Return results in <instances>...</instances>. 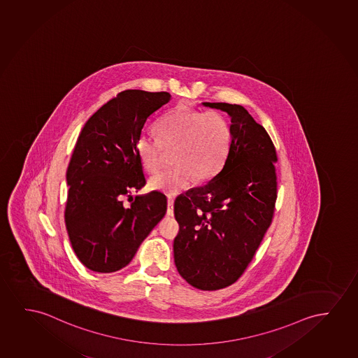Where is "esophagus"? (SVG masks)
Listing matches in <instances>:
<instances>
[{
  "instance_id": "1",
  "label": "esophagus",
  "mask_w": 358,
  "mask_h": 358,
  "mask_svg": "<svg viewBox=\"0 0 358 358\" xmlns=\"http://www.w3.org/2000/svg\"><path fill=\"white\" fill-rule=\"evenodd\" d=\"M167 214L170 216L173 215V198L171 196L167 198Z\"/></svg>"
}]
</instances>
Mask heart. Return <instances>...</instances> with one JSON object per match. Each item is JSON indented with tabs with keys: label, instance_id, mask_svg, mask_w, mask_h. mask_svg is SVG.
<instances>
[{
	"label": "heart",
	"instance_id": "1",
	"mask_svg": "<svg viewBox=\"0 0 358 358\" xmlns=\"http://www.w3.org/2000/svg\"><path fill=\"white\" fill-rule=\"evenodd\" d=\"M157 139L139 136L136 152L143 166L155 175L162 170L166 152H172L173 167L152 177L150 187L176 194L198 182L210 180L224 166L232 143L229 120L216 111H199L177 106L165 113L155 126Z\"/></svg>",
	"mask_w": 358,
	"mask_h": 358
}]
</instances>
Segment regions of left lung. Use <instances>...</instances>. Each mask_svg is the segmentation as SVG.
I'll return each mask as SVG.
<instances>
[{
    "label": "left lung",
    "mask_w": 358,
    "mask_h": 358,
    "mask_svg": "<svg viewBox=\"0 0 358 358\" xmlns=\"http://www.w3.org/2000/svg\"><path fill=\"white\" fill-rule=\"evenodd\" d=\"M231 116L232 143L224 166L204 186L177 196V270L188 284L216 291L245 273L274 217L276 150L263 126L241 105L204 103Z\"/></svg>",
    "instance_id": "left-lung-1"
}]
</instances>
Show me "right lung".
Wrapping results in <instances>:
<instances>
[{
  "mask_svg": "<svg viewBox=\"0 0 358 358\" xmlns=\"http://www.w3.org/2000/svg\"><path fill=\"white\" fill-rule=\"evenodd\" d=\"M166 92L123 90L84 124L67 169L64 222L74 253L88 269L113 273L133 259L166 213L160 192L123 198L145 186L136 142L148 118L166 105Z\"/></svg>",
  "mask_w": 358,
  "mask_h": 358,
  "instance_id": "right-lung-1",
  "label": "right lung"
}]
</instances>
